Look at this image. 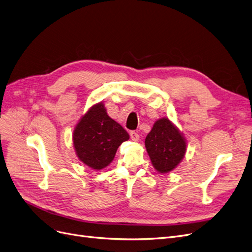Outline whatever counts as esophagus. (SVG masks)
Returning <instances> with one entry per match:
<instances>
[{"mask_svg":"<svg viewBox=\"0 0 252 252\" xmlns=\"http://www.w3.org/2000/svg\"><path fill=\"white\" fill-rule=\"evenodd\" d=\"M129 136H131V139L135 142L139 141V139H140V136H139L138 133H136V132H131L129 133Z\"/></svg>","mask_w":252,"mask_h":252,"instance_id":"34e87169","label":"esophagus"}]
</instances>
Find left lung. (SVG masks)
Segmentation results:
<instances>
[{
	"label": "left lung",
	"mask_w": 252,
	"mask_h": 252,
	"mask_svg": "<svg viewBox=\"0 0 252 252\" xmlns=\"http://www.w3.org/2000/svg\"><path fill=\"white\" fill-rule=\"evenodd\" d=\"M145 148L154 168L162 174L174 170L187 152V140L172 121L162 117L156 120L145 138Z\"/></svg>",
	"instance_id": "1"
}]
</instances>
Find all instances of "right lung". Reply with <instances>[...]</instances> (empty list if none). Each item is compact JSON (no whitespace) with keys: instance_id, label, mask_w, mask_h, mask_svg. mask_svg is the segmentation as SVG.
Here are the masks:
<instances>
[{"instance_id":"obj_1","label":"right lung","mask_w":252,"mask_h":252,"mask_svg":"<svg viewBox=\"0 0 252 252\" xmlns=\"http://www.w3.org/2000/svg\"><path fill=\"white\" fill-rule=\"evenodd\" d=\"M128 139L126 129L107 114L102 101L86 111L72 133L73 148L79 161L94 170L109 166L118 146Z\"/></svg>"}]
</instances>
